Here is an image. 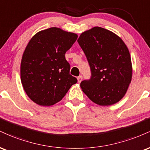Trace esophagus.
I'll use <instances>...</instances> for the list:
<instances>
[{
    "label": "esophagus",
    "instance_id": "1",
    "mask_svg": "<svg viewBox=\"0 0 150 150\" xmlns=\"http://www.w3.org/2000/svg\"><path fill=\"white\" fill-rule=\"evenodd\" d=\"M82 75H80V76L77 77V81H78L79 83H80L81 81H82Z\"/></svg>",
    "mask_w": 150,
    "mask_h": 150
}]
</instances>
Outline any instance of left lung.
<instances>
[{"label":"left lung","instance_id":"obj_1","mask_svg":"<svg viewBox=\"0 0 150 150\" xmlns=\"http://www.w3.org/2000/svg\"><path fill=\"white\" fill-rule=\"evenodd\" d=\"M77 42L83 50L91 77L81 82L83 92L93 102L110 106L122 99L132 79L128 49L116 34L95 27L80 34Z\"/></svg>","mask_w":150,"mask_h":150}]
</instances>
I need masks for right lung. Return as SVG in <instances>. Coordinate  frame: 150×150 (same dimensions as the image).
<instances>
[{
  "instance_id": "1",
  "label": "right lung",
  "mask_w": 150,
  "mask_h": 150,
  "mask_svg": "<svg viewBox=\"0 0 150 150\" xmlns=\"http://www.w3.org/2000/svg\"><path fill=\"white\" fill-rule=\"evenodd\" d=\"M77 39L76 34L51 27L38 32L28 43L20 76L26 94L36 104H56L77 82L70 74V65L65 57Z\"/></svg>"
}]
</instances>
